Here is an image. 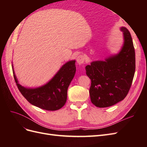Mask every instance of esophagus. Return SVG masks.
Here are the masks:
<instances>
[{
	"instance_id": "esophagus-1",
	"label": "esophagus",
	"mask_w": 147,
	"mask_h": 147,
	"mask_svg": "<svg viewBox=\"0 0 147 147\" xmlns=\"http://www.w3.org/2000/svg\"><path fill=\"white\" fill-rule=\"evenodd\" d=\"M84 61H85V57H84V56L82 55L78 56V57H77V61L78 64H83Z\"/></svg>"
}]
</instances>
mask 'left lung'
<instances>
[{"label":"left lung","mask_w":147,"mask_h":147,"mask_svg":"<svg viewBox=\"0 0 147 147\" xmlns=\"http://www.w3.org/2000/svg\"><path fill=\"white\" fill-rule=\"evenodd\" d=\"M120 30L124 44L118 54L105 61H93L85 67L91 81V100L99 108L112 106L125 98L134 76L136 57L131 35L126 28L121 27Z\"/></svg>","instance_id":"1"}]
</instances>
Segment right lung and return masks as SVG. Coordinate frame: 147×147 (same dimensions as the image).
<instances>
[{
	"mask_svg": "<svg viewBox=\"0 0 147 147\" xmlns=\"http://www.w3.org/2000/svg\"><path fill=\"white\" fill-rule=\"evenodd\" d=\"M13 73L18 88L29 103L43 110L54 111L63 107L67 96V89L75 72V61H70L62 66L51 80L37 88H27L18 83L13 65Z\"/></svg>",
	"mask_w": 147,
	"mask_h": 147,
	"instance_id": "right-lung-1",
	"label": "right lung"
}]
</instances>
